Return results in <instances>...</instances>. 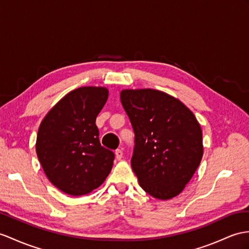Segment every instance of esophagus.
I'll list each match as a JSON object with an SVG mask.
<instances>
[{
    "label": "esophagus",
    "mask_w": 249,
    "mask_h": 249,
    "mask_svg": "<svg viewBox=\"0 0 249 249\" xmlns=\"http://www.w3.org/2000/svg\"><path fill=\"white\" fill-rule=\"evenodd\" d=\"M115 156H116V159H117L118 160H120L121 159H123L124 152H123V151H121L120 149H117L116 151H115Z\"/></svg>",
    "instance_id": "1"
}]
</instances>
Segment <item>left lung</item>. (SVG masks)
I'll use <instances>...</instances> for the list:
<instances>
[{
	"label": "left lung",
	"instance_id": "left-lung-1",
	"mask_svg": "<svg viewBox=\"0 0 249 249\" xmlns=\"http://www.w3.org/2000/svg\"><path fill=\"white\" fill-rule=\"evenodd\" d=\"M120 100L134 130L131 166L139 185L159 199L178 196L204 152L195 114L175 97L152 89H123Z\"/></svg>",
	"mask_w": 249,
	"mask_h": 249
}]
</instances>
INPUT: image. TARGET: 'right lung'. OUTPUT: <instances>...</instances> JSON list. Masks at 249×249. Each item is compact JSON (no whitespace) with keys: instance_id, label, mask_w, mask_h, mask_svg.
<instances>
[{"instance_id":"1","label":"right lung","mask_w":249,"mask_h":249,"mask_svg":"<svg viewBox=\"0 0 249 249\" xmlns=\"http://www.w3.org/2000/svg\"><path fill=\"white\" fill-rule=\"evenodd\" d=\"M108 90L82 87L66 94L41 121L36 151L51 183L79 196L97 189L110 174L114 153L102 147L96 117Z\"/></svg>"}]
</instances>
